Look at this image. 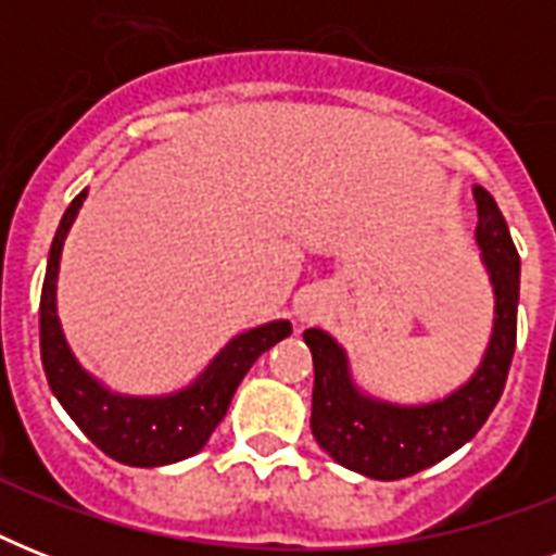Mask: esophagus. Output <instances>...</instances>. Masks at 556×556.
Masks as SVG:
<instances>
[{"label":"esophagus","instance_id":"obj_1","mask_svg":"<svg viewBox=\"0 0 556 556\" xmlns=\"http://www.w3.org/2000/svg\"><path fill=\"white\" fill-rule=\"evenodd\" d=\"M323 312H326V300H323V294H317V291H305V294H300V300H296V317H300V323L320 320Z\"/></svg>","mask_w":556,"mask_h":556}]
</instances>
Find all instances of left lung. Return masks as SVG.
<instances>
[{"label": "left lung", "instance_id": "obj_1", "mask_svg": "<svg viewBox=\"0 0 556 556\" xmlns=\"http://www.w3.org/2000/svg\"><path fill=\"white\" fill-rule=\"evenodd\" d=\"M473 199L479 207L476 242L491 274L496 320L482 366L465 387L432 404H387L355 387L338 340L320 329H305L303 340L314 357V439L338 465L355 473L380 482L421 473L473 439L502 397L517 346L519 253L491 192L473 187Z\"/></svg>", "mask_w": 556, "mask_h": 556}]
</instances>
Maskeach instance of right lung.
Returning a JSON list of instances; mask_svg holds the SVG:
<instances>
[{
    "label": "right lung",
    "instance_id": "1",
    "mask_svg": "<svg viewBox=\"0 0 556 556\" xmlns=\"http://www.w3.org/2000/svg\"><path fill=\"white\" fill-rule=\"evenodd\" d=\"M86 190L68 204L48 253L46 282L39 296V352L48 387L106 456L129 467H161L199 453L218 421L225 418L236 387L242 383L256 357L291 334V323L274 320L233 338L225 352L204 369L192 387L164 397H124L100 387L74 361L56 320V270L68 227L80 210Z\"/></svg>",
    "mask_w": 556,
    "mask_h": 556
}]
</instances>
